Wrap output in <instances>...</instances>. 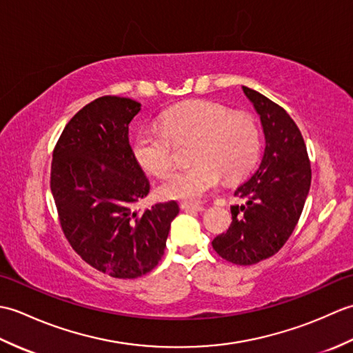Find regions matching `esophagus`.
Here are the masks:
<instances>
[{"mask_svg":"<svg viewBox=\"0 0 353 353\" xmlns=\"http://www.w3.org/2000/svg\"><path fill=\"white\" fill-rule=\"evenodd\" d=\"M182 211L185 212H201L205 211V206L200 205V203H191V201H185V203L181 205Z\"/></svg>","mask_w":353,"mask_h":353,"instance_id":"34e87169","label":"esophagus"}]
</instances>
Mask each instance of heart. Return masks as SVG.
<instances>
[{
    "instance_id": "heart-1",
    "label": "heart",
    "mask_w": 353,
    "mask_h": 353,
    "mask_svg": "<svg viewBox=\"0 0 353 353\" xmlns=\"http://www.w3.org/2000/svg\"><path fill=\"white\" fill-rule=\"evenodd\" d=\"M162 129L141 130L133 142L134 159L150 174L162 177L174 163V145L194 142L191 167L174 171L159 185L163 199L197 200L220 183L243 177L259 153V132L254 119L230 112L214 101H190L163 112Z\"/></svg>"
}]
</instances>
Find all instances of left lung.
Returning a JSON list of instances; mask_svg holds the SVG:
<instances>
[{"label":"left lung","mask_w":353,"mask_h":353,"mask_svg":"<svg viewBox=\"0 0 353 353\" xmlns=\"http://www.w3.org/2000/svg\"><path fill=\"white\" fill-rule=\"evenodd\" d=\"M243 91L261 118L264 156L236 188L235 196L245 203L230 208V226L212 247L232 264L253 265L279 252L294 230L310 192L311 163L302 133L285 109L250 88Z\"/></svg>","instance_id":"8db88e82"}]
</instances>
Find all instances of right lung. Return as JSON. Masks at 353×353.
<instances>
[{"instance_id":"obj_1","label":"right lung","mask_w":353,"mask_h":353,"mask_svg":"<svg viewBox=\"0 0 353 353\" xmlns=\"http://www.w3.org/2000/svg\"><path fill=\"white\" fill-rule=\"evenodd\" d=\"M141 103L100 97L79 110L59 138L51 162V192L71 247L89 265L134 279L159 264L176 201L141 215L133 205L150 183L129 144V124Z\"/></svg>"}]
</instances>
